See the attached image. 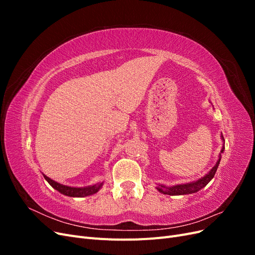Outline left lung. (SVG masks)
I'll list each match as a JSON object with an SVG mask.
<instances>
[{"label":"left lung","instance_id":"obj_1","mask_svg":"<svg viewBox=\"0 0 255 255\" xmlns=\"http://www.w3.org/2000/svg\"><path fill=\"white\" fill-rule=\"evenodd\" d=\"M221 139L225 141V138H223L222 134H221ZM225 151V143L222 145V149L219 153V156L217 159V163L216 165L208 171L204 176H202L201 179H199L197 181L190 182V183H186V184H177V185H173V186H165L163 184H159L156 186V189L161 192L164 195H169V196H181V195H189V194H194V192L199 191L200 189H202L203 187H205L206 185L212 181L213 177L215 176L216 171H217L220 159H221V153H223Z\"/></svg>","mask_w":255,"mask_h":255}]
</instances>
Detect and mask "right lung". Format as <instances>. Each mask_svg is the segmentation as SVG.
<instances>
[{
	"mask_svg": "<svg viewBox=\"0 0 255 255\" xmlns=\"http://www.w3.org/2000/svg\"><path fill=\"white\" fill-rule=\"evenodd\" d=\"M43 176L54 189H56L57 191L60 192V194H63L65 196L73 197V198H84L87 196H91L96 194V192H98L103 186V182H101L95 185H90V186H86V187H71V186H67V185H63L53 181L52 179H50V177H48L44 174Z\"/></svg>",
	"mask_w": 255,
	"mask_h": 255,
	"instance_id": "obj_1",
	"label": "right lung"
}]
</instances>
